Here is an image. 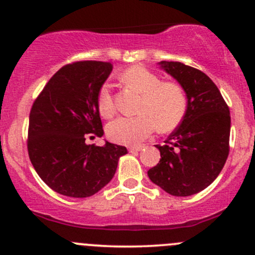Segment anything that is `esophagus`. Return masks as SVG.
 <instances>
[{
	"instance_id": "obj_1",
	"label": "esophagus",
	"mask_w": 255,
	"mask_h": 255,
	"mask_svg": "<svg viewBox=\"0 0 255 255\" xmlns=\"http://www.w3.org/2000/svg\"><path fill=\"white\" fill-rule=\"evenodd\" d=\"M142 148H144V146H141V145L131 146V147L128 148V151H129V152H139V151H141Z\"/></svg>"
}]
</instances>
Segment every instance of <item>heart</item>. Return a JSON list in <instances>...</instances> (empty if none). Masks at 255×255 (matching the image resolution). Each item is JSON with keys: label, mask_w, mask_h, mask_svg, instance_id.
<instances>
[{"label": "heart", "mask_w": 255, "mask_h": 255, "mask_svg": "<svg viewBox=\"0 0 255 255\" xmlns=\"http://www.w3.org/2000/svg\"><path fill=\"white\" fill-rule=\"evenodd\" d=\"M121 81L141 95L135 118H118L107 127V134L114 142L137 145L153 133L169 131L182 121L187 109L183 90L174 83H162L160 78L142 66H134L121 74ZM98 111L105 119L115 114L111 85L104 84L98 92Z\"/></svg>", "instance_id": "b5f03b06"}]
</instances>
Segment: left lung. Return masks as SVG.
I'll use <instances>...</instances> for the list:
<instances>
[{"mask_svg":"<svg viewBox=\"0 0 255 255\" xmlns=\"http://www.w3.org/2000/svg\"><path fill=\"white\" fill-rule=\"evenodd\" d=\"M158 64L181 85L187 109L165 145H156L160 160L147 175L169 194L188 197L209 187L223 169L229 154L230 111L205 73L181 62Z\"/></svg>","mask_w":255,"mask_h":255,"instance_id":"obj_1","label":"left lung"}]
</instances>
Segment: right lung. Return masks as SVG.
<instances>
[{
    "label": "right lung",
    "instance_id": "right-lung-1",
    "mask_svg": "<svg viewBox=\"0 0 255 255\" xmlns=\"http://www.w3.org/2000/svg\"><path fill=\"white\" fill-rule=\"evenodd\" d=\"M113 64L79 61L55 73L34 101L30 113L27 150L39 177L52 191L87 198L110 182L125 146L105 141L87 145V137L103 136L98 92Z\"/></svg>",
    "mask_w": 255,
    "mask_h": 255
}]
</instances>
